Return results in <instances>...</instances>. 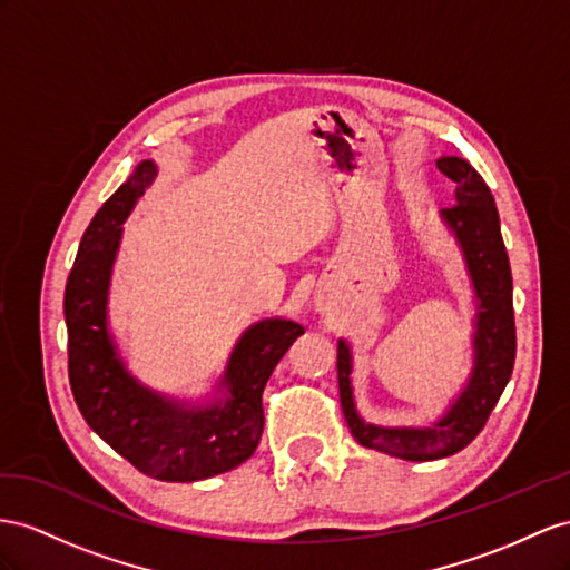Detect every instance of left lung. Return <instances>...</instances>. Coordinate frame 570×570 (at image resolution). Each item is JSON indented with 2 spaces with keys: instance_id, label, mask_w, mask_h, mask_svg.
Returning a JSON list of instances; mask_svg holds the SVG:
<instances>
[{
  "instance_id": "left-lung-1",
  "label": "left lung",
  "mask_w": 570,
  "mask_h": 570,
  "mask_svg": "<svg viewBox=\"0 0 570 570\" xmlns=\"http://www.w3.org/2000/svg\"><path fill=\"white\" fill-rule=\"evenodd\" d=\"M438 168L458 185L455 199L443 212L455 233L476 291L474 371L458 402L433 429H381L366 424L354 406L352 354L346 342L337 346V377L342 412L352 435L363 448L387 452L406 462H429L455 455L487 426L515 366L513 276L501 238L499 209L484 178L458 156L438 158Z\"/></svg>"
}]
</instances>
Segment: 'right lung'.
I'll return each instance as SVG.
<instances>
[{"label": "right lung", "mask_w": 570, "mask_h": 570, "mask_svg": "<svg viewBox=\"0 0 570 570\" xmlns=\"http://www.w3.org/2000/svg\"><path fill=\"white\" fill-rule=\"evenodd\" d=\"M144 160L86 228L65 288L69 385L81 416L146 476L199 481L224 474L253 455L262 429V392L272 371L305 332L291 320H265L236 344L222 385L228 397L187 410L141 387L122 366L106 330L108 282L129 209L154 180Z\"/></svg>", "instance_id": "right-lung-1"}]
</instances>
